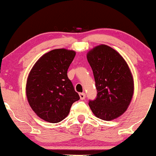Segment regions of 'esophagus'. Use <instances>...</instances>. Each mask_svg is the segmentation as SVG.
Returning <instances> with one entry per match:
<instances>
[{
    "instance_id": "1",
    "label": "esophagus",
    "mask_w": 156,
    "mask_h": 156,
    "mask_svg": "<svg viewBox=\"0 0 156 156\" xmlns=\"http://www.w3.org/2000/svg\"><path fill=\"white\" fill-rule=\"evenodd\" d=\"M80 99H81V100L85 99V98H86V94H85L84 92L80 93Z\"/></svg>"
}]
</instances>
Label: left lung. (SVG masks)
Returning a JSON list of instances; mask_svg holds the SVG:
<instances>
[{
    "instance_id": "1",
    "label": "left lung",
    "mask_w": 156,
    "mask_h": 156,
    "mask_svg": "<svg viewBox=\"0 0 156 156\" xmlns=\"http://www.w3.org/2000/svg\"><path fill=\"white\" fill-rule=\"evenodd\" d=\"M92 67L97 98L89 105L97 118L112 121L127 111L132 100L134 83L128 64L110 46L99 44L86 55Z\"/></svg>"
}]
</instances>
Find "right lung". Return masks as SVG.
I'll use <instances>...</instances> for the list:
<instances>
[{"mask_svg": "<svg viewBox=\"0 0 156 156\" xmlns=\"http://www.w3.org/2000/svg\"><path fill=\"white\" fill-rule=\"evenodd\" d=\"M76 55L73 50L54 49L35 62L27 77L28 102L41 119L58 123L68 115L73 102L80 99L67 70Z\"/></svg>", "mask_w": 156, "mask_h": 156, "instance_id": "obj_1", "label": "right lung"}]
</instances>
